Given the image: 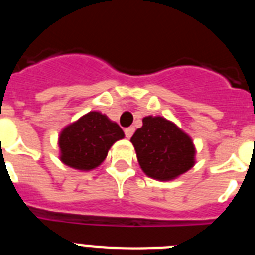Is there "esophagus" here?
Returning a JSON list of instances; mask_svg holds the SVG:
<instances>
[{
  "mask_svg": "<svg viewBox=\"0 0 255 255\" xmlns=\"http://www.w3.org/2000/svg\"><path fill=\"white\" fill-rule=\"evenodd\" d=\"M134 131H135V129H134V128H132V126H130V128H126V129L124 130V132H125V136L128 139L131 138L132 134H134Z\"/></svg>",
  "mask_w": 255,
  "mask_h": 255,
  "instance_id": "esophagus-1",
  "label": "esophagus"
}]
</instances>
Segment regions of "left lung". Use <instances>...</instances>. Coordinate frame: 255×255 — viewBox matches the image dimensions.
I'll return each mask as SVG.
<instances>
[{"instance_id":"8db88e82","label":"left lung","mask_w":255,"mask_h":255,"mask_svg":"<svg viewBox=\"0 0 255 255\" xmlns=\"http://www.w3.org/2000/svg\"><path fill=\"white\" fill-rule=\"evenodd\" d=\"M131 143L145 175L167 181L194 166L195 148L190 136L164 117L147 116Z\"/></svg>"}]
</instances>
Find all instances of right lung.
<instances>
[{
    "label": "right lung",
    "instance_id": "obj_1",
    "mask_svg": "<svg viewBox=\"0 0 255 255\" xmlns=\"http://www.w3.org/2000/svg\"><path fill=\"white\" fill-rule=\"evenodd\" d=\"M124 136L120 126L106 115L89 112L62 130L58 139L60 159L76 170H93L105 161L112 144Z\"/></svg>",
    "mask_w": 255,
    "mask_h": 255
}]
</instances>
